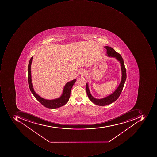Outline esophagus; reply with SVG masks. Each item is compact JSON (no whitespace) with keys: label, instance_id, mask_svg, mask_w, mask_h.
<instances>
[{"label":"esophagus","instance_id":"esophagus-1","mask_svg":"<svg viewBox=\"0 0 157 157\" xmlns=\"http://www.w3.org/2000/svg\"><path fill=\"white\" fill-rule=\"evenodd\" d=\"M80 74H81V75H86V72L84 70H82L80 72Z\"/></svg>","mask_w":157,"mask_h":157}]
</instances>
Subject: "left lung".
<instances>
[{
    "instance_id": "1",
    "label": "left lung",
    "mask_w": 157,
    "mask_h": 157,
    "mask_svg": "<svg viewBox=\"0 0 157 157\" xmlns=\"http://www.w3.org/2000/svg\"><path fill=\"white\" fill-rule=\"evenodd\" d=\"M105 48L107 49V53L108 54V56L116 58L117 60L120 62L121 66V70H122V76L121 82L116 90L109 96L102 98V99H97V98L93 97L90 92L88 84L86 83V92H87V95L88 96L89 98L93 103H94L95 104L98 105V106H106V105L114 102L117 99L121 94L126 79V69H125L124 62L123 60L122 56L110 47H105Z\"/></svg>"
}]
</instances>
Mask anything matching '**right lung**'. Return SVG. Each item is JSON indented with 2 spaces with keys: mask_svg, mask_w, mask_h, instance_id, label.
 Returning a JSON list of instances; mask_svg holds the SVG:
<instances>
[{
  "mask_svg": "<svg viewBox=\"0 0 157 157\" xmlns=\"http://www.w3.org/2000/svg\"><path fill=\"white\" fill-rule=\"evenodd\" d=\"M32 60H33V57H32L30 59L29 64H28V81L30 90L33 93V94L37 99V101H39L43 106L46 108L55 109L60 108V107L65 105L69 99L71 89H72V87H73L74 83L76 82V79H74V80H72L67 83L64 87L63 92L62 94L60 97L56 98V99H53V100H48V99H44L38 95L37 93H36V92L34 91V89L33 88V84L32 83V78H31L32 76H31V71Z\"/></svg>",
  "mask_w": 157,
  "mask_h": 157,
  "instance_id": "1",
  "label": "right lung"
}]
</instances>
